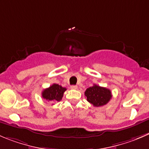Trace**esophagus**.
I'll use <instances>...</instances> for the list:
<instances>
[{"label": "esophagus", "instance_id": "obj_1", "mask_svg": "<svg viewBox=\"0 0 149 149\" xmlns=\"http://www.w3.org/2000/svg\"><path fill=\"white\" fill-rule=\"evenodd\" d=\"M71 89H74V90H76L77 89V86H71Z\"/></svg>", "mask_w": 149, "mask_h": 149}]
</instances>
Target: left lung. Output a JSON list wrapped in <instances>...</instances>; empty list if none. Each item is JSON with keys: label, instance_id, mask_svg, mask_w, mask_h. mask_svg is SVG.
Instances as JSON below:
<instances>
[{"label": "left lung", "instance_id": "8db88e82", "mask_svg": "<svg viewBox=\"0 0 149 149\" xmlns=\"http://www.w3.org/2000/svg\"><path fill=\"white\" fill-rule=\"evenodd\" d=\"M85 96L87 101L95 107H100L108 103L112 98V93L110 89L93 85L91 87L86 89Z\"/></svg>", "mask_w": 149, "mask_h": 149}]
</instances>
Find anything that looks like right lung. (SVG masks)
<instances>
[{"instance_id": "add662e5", "label": "right lung", "mask_w": 149, "mask_h": 149, "mask_svg": "<svg viewBox=\"0 0 149 149\" xmlns=\"http://www.w3.org/2000/svg\"><path fill=\"white\" fill-rule=\"evenodd\" d=\"M66 90V88L62 87L58 84H52L47 88L45 89L42 91V96L45 100L48 102H60L62 100L63 96V93Z\"/></svg>"}]
</instances>
